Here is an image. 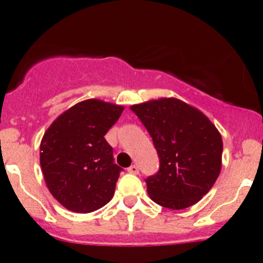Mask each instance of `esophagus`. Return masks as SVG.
I'll return each mask as SVG.
<instances>
[{"label":"esophagus","mask_w":263,"mask_h":263,"mask_svg":"<svg viewBox=\"0 0 263 263\" xmlns=\"http://www.w3.org/2000/svg\"><path fill=\"white\" fill-rule=\"evenodd\" d=\"M127 171L129 172V173H132V174H138V172H140V170H138V167L136 164H132Z\"/></svg>","instance_id":"esophagus-1"}]
</instances>
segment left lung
I'll list each match as a JSON object with an SVG mask.
<instances>
[{"label": "left lung", "instance_id": "obj_1", "mask_svg": "<svg viewBox=\"0 0 263 263\" xmlns=\"http://www.w3.org/2000/svg\"><path fill=\"white\" fill-rule=\"evenodd\" d=\"M159 157V171L146 179L155 203L180 210L197 204L213 188L221 171L222 140L198 108L164 98L132 105Z\"/></svg>", "mask_w": 263, "mask_h": 263}]
</instances>
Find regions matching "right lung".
<instances>
[{
    "label": "right lung",
    "instance_id": "obj_1",
    "mask_svg": "<svg viewBox=\"0 0 263 263\" xmlns=\"http://www.w3.org/2000/svg\"><path fill=\"white\" fill-rule=\"evenodd\" d=\"M123 106L96 99L71 106L41 142V167L50 194L75 213H91L114 197L122 168L114 163L104 136L121 116Z\"/></svg>",
    "mask_w": 263,
    "mask_h": 263
}]
</instances>
